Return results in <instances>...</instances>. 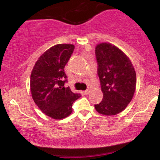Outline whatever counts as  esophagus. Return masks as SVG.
Listing matches in <instances>:
<instances>
[{
  "label": "esophagus",
  "instance_id": "1",
  "mask_svg": "<svg viewBox=\"0 0 160 160\" xmlns=\"http://www.w3.org/2000/svg\"><path fill=\"white\" fill-rule=\"evenodd\" d=\"M82 93H83V94L85 95H87L89 94V90H86V91H83V92H82Z\"/></svg>",
  "mask_w": 160,
  "mask_h": 160
}]
</instances>
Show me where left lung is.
Returning <instances> with one entry per match:
<instances>
[{"mask_svg": "<svg viewBox=\"0 0 160 160\" xmlns=\"http://www.w3.org/2000/svg\"><path fill=\"white\" fill-rule=\"evenodd\" d=\"M103 99L95 108L100 114L113 116L126 109L136 89V73L129 58L116 46L101 43L95 47Z\"/></svg>", "mask_w": 160, "mask_h": 160, "instance_id": "1", "label": "left lung"}]
</instances>
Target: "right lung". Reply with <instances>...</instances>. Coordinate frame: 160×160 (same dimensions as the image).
<instances>
[{"label": "right lung", "instance_id": "obj_1", "mask_svg": "<svg viewBox=\"0 0 160 160\" xmlns=\"http://www.w3.org/2000/svg\"><path fill=\"white\" fill-rule=\"evenodd\" d=\"M74 46L62 43L50 47L39 57L31 74L32 97L39 109L51 118L61 120L72 113V104L81 96L65 87L64 68Z\"/></svg>", "mask_w": 160, "mask_h": 160}]
</instances>
